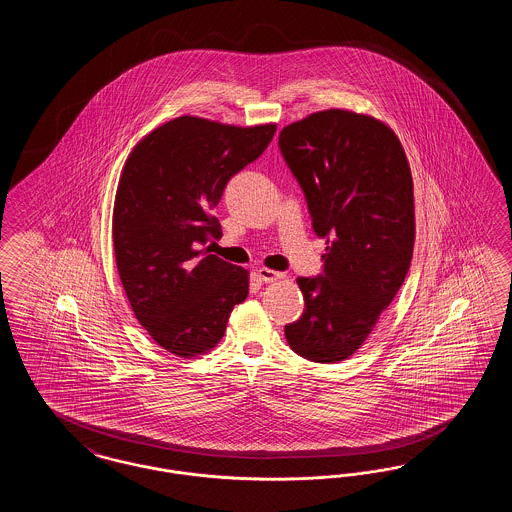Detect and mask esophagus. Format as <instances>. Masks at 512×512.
<instances>
[{"label":"esophagus","instance_id":"1","mask_svg":"<svg viewBox=\"0 0 512 512\" xmlns=\"http://www.w3.org/2000/svg\"><path fill=\"white\" fill-rule=\"evenodd\" d=\"M257 276L263 280V282H276V280H282L286 278L284 272H278V270H272V268L261 267L257 270Z\"/></svg>","mask_w":512,"mask_h":512}]
</instances>
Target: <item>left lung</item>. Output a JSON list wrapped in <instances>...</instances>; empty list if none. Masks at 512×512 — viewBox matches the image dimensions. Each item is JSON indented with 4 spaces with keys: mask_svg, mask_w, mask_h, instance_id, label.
Segmentation results:
<instances>
[{
    "mask_svg": "<svg viewBox=\"0 0 512 512\" xmlns=\"http://www.w3.org/2000/svg\"><path fill=\"white\" fill-rule=\"evenodd\" d=\"M278 144L326 238L324 272L297 278L305 311L284 328L286 340L313 363H340L365 343L411 267V167L386 122L347 109L284 126Z\"/></svg>",
    "mask_w": 512,
    "mask_h": 512,
    "instance_id": "obj_1",
    "label": "left lung"
}]
</instances>
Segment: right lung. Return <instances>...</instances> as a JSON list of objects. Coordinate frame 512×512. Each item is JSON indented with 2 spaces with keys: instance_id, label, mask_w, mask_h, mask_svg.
<instances>
[{
  "instance_id": "add662e5",
  "label": "right lung",
  "mask_w": 512,
  "mask_h": 512,
  "mask_svg": "<svg viewBox=\"0 0 512 512\" xmlns=\"http://www.w3.org/2000/svg\"><path fill=\"white\" fill-rule=\"evenodd\" d=\"M274 132V122L234 126L184 115L151 130L122 167L113 207L122 288L147 334L176 357L211 351L249 293V270L203 245L222 236L213 209L228 180Z\"/></svg>"
}]
</instances>
